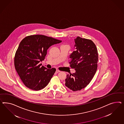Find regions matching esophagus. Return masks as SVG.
<instances>
[{
  "instance_id": "esophagus-1",
  "label": "esophagus",
  "mask_w": 124,
  "mask_h": 124,
  "mask_svg": "<svg viewBox=\"0 0 124 124\" xmlns=\"http://www.w3.org/2000/svg\"><path fill=\"white\" fill-rule=\"evenodd\" d=\"M60 72V71L59 70H56V73H59V72Z\"/></svg>"
}]
</instances>
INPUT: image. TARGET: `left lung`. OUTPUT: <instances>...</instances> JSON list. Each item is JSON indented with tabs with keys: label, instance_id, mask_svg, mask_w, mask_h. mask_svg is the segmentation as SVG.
<instances>
[{
	"label": "left lung",
	"instance_id": "1",
	"mask_svg": "<svg viewBox=\"0 0 124 124\" xmlns=\"http://www.w3.org/2000/svg\"><path fill=\"white\" fill-rule=\"evenodd\" d=\"M76 50L70 55V66L75 70L67 75L65 86L73 91L81 90L90 83L97 70L98 54L92 40L78 37L74 39Z\"/></svg>",
	"mask_w": 124,
	"mask_h": 124
}]
</instances>
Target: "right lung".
<instances>
[{
    "mask_svg": "<svg viewBox=\"0 0 124 124\" xmlns=\"http://www.w3.org/2000/svg\"><path fill=\"white\" fill-rule=\"evenodd\" d=\"M62 41L41 35H31L21 41L14 57V66L27 87L40 90L46 87L56 69L41 66L49 47Z\"/></svg>",
    "mask_w": 124,
    "mask_h": 124,
    "instance_id": "obj_1",
    "label": "right lung"
}]
</instances>
